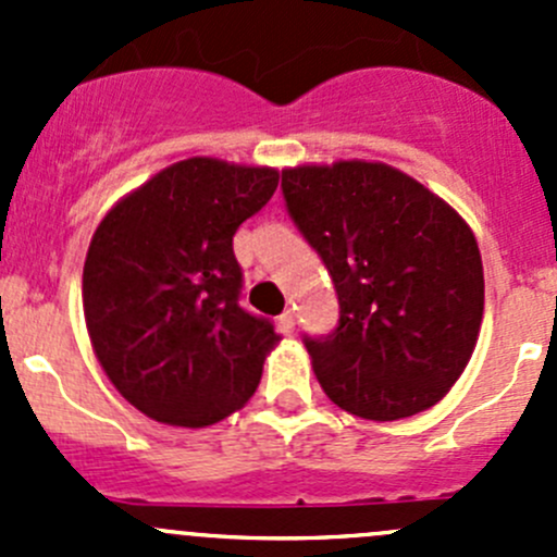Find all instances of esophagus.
Returning a JSON list of instances; mask_svg holds the SVG:
<instances>
[{
    "label": "esophagus",
    "instance_id": "1",
    "mask_svg": "<svg viewBox=\"0 0 557 557\" xmlns=\"http://www.w3.org/2000/svg\"><path fill=\"white\" fill-rule=\"evenodd\" d=\"M294 325H296V320H294V312H290V310H285L283 314H280V329H283L285 334H290V331H294Z\"/></svg>",
    "mask_w": 557,
    "mask_h": 557
}]
</instances>
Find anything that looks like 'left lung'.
<instances>
[{
    "instance_id": "left-lung-1",
    "label": "left lung",
    "mask_w": 557,
    "mask_h": 557,
    "mask_svg": "<svg viewBox=\"0 0 557 557\" xmlns=\"http://www.w3.org/2000/svg\"><path fill=\"white\" fill-rule=\"evenodd\" d=\"M283 194L339 296L334 334L305 339L325 396L380 423L442 401L474 352L485 310L469 223L383 161L288 166Z\"/></svg>"
}]
</instances>
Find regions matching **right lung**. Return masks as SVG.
<instances>
[{
	"label": "right lung",
	"instance_id": "right-lung-1",
	"mask_svg": "<svg viewBox=\"0 0 557 557\" xmlns=\"http://www.w3.org/2000/svg\"><path fill=\"white\" fill-rule=\"evenodd\" d=\"M277 180L274 166L194 156L128 190L94 232L83 267L91 347L150 420L205 429L261 383L280 334L239 307L232 239Z\"/></svg>",
	"mask_w": 557,
	"mask_h": 557
}]
</instances>
